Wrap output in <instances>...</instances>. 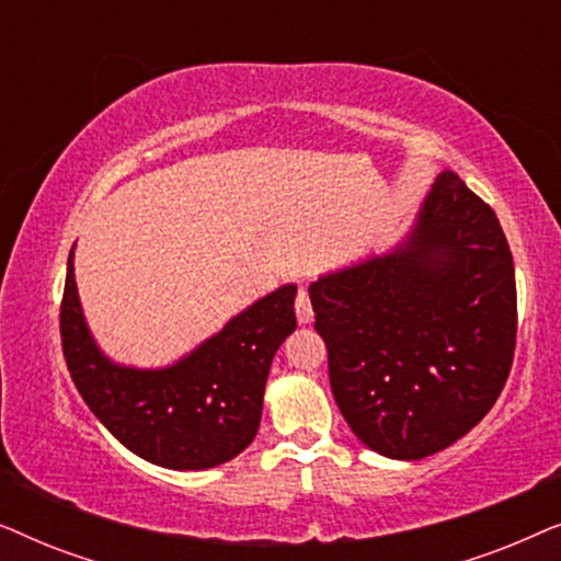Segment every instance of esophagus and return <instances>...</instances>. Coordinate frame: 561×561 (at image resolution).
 <instances>
[{
	"mask_svg": "<svg viewBox=\"0 0 561 561\" xmlns=\"http://www.w3.org/2000/svg\"><path fill=\"white\" fill-rule=\"evenodd\" d=\"M296 319H298V324H309V321L313 319L311 296H309V290H306V288L298 290V296H296Z\"/></svg>",
	"mask_w": 561,
	"mask_h": 561,
	"instance_id": "1",
	"label": "esophagus"
}]
</instances>
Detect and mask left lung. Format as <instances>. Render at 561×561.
<instances>
[{
	"mask_svg": "<svg viewBox=\"0 0 561 561\" xmlns=\"http://www.w3.org/2000/svg\"><path fill=\"white\" fill-rule=\"evenodd\" d=\"M329 382L359 442L434 455L485 419L516 350V273L495 211L455 173L428 191L409 237L311 283Z\"/></svg>",
	"mask_w": 561,
	"mask_h": 561,
	"instance_id": "left-lung-1",
	"label": "left lung"
}]
</instances>
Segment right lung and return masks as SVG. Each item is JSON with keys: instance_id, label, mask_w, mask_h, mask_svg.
<instances>
[{"instance_id": "1", "label": "right lung", "mask_w": 561, "mask_h": 561, "mask_svg": "<svg viewBox=\"0 0 561 561\" xmlns=\"http://www.w3.org/2000/svg\"><path fill=\"white\" fill-rule=\"evenodd\" d=\"M294 298L296 286L273 290L175 365L137 370L114 365L96 347L81 313L71 248L60 344L81 398L129 451L168 470H206L255 439L271 363L296 329Z\"/></svg>"}]
</instances>
